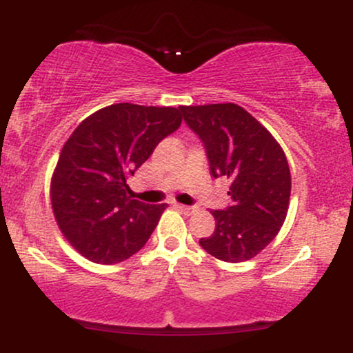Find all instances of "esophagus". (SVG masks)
Here are the masks:
<instances>
[{
	"label": "esophagus",
	"instance_id": "esophagus-1",
	"mask_svg": "<svg viewBox=\"0 0 353 353\" xmlns=\"http://www.w3.org/2000/svg\"><path fill=\"white\" fill-rule=\"evenodd\" d=\"M176 208L179 209L181 212L188 214V216H190V214H194V212H196V210H197V208H192V205H182V204H177Z\"/></svg>",
	"mask_w": 353,
	"mask_h": 353
}]
</instances>
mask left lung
Masks as SVG:
<instances>
[{"instance_id": "1", "label": "left lung", "mask_w": 353, "mask_h": 353, "mask_svg": "<svg viewBox=\"0 0 353 353\" xmlns=\"http://www.w3.org/2000/svg\"><path fill=\"white\" fill-rule=\"evenodd\" d=\"M208 151L210 174L230 182L232 205L212 210L216 230L202 249L224 262L250 261L281 230L290 201V169L277 139L234 103L181 106Z\"/></svg>"}]
</instances>
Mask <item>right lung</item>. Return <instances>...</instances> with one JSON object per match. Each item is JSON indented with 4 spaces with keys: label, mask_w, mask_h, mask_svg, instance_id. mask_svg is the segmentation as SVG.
<instances>
[{
    "label": "right lung",
    "mask_w": 353,
    "mask_h": 353,
    "mask_svg": "<svg viewBox=\"0 0 353 353\" xmlns=\"http://www.w3.org/2000/svg\"><path fill=\"white\" fill-rule=\"evenodd\" d=\"M182 123L181 109L111 104L81 121L51 177L54 219L88 261L111 265L144 247L168 204L131 199L125 181Z\"/></svg>",
    "instance_id": "add662e5"
}]
</instances>
